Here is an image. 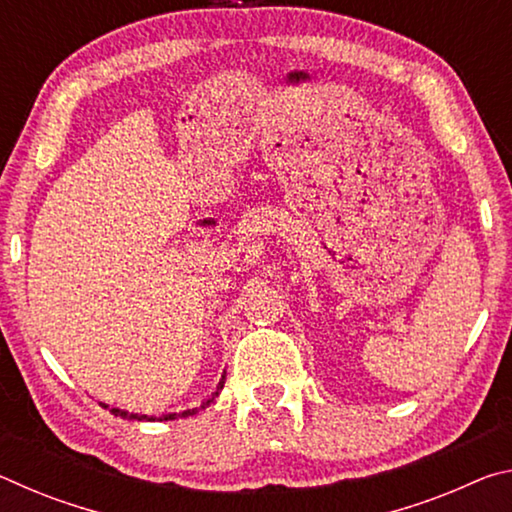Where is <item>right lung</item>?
Wrapping results in <instances>:
<instances>
[{
    "mask_svg": "<svg viewBox=\"0 0 512 512\" xmlns=\"http://www.w3.org/2000/svg\"><path fill=\"white\" fill-rule=\"evenodd\" d=\"M210 402L212 400H207V402H203V406H201V409H205V406H210ZM103 406V409H108V406L106 404H101ZM201 409H198V406H196V409H187V411H183V413H169V415H164V420H176L178 418V415H183V418H187V415H196V411H201ZM112 411V415H121V418H131V420H146V415H137V413H126V411H119V409H110ZM149 420H155L153 418V415H151V418Z\"/></svg>",
    "mask_w": 512,
    "mask_h": 512,
    "instance_id": "obj_1",
    "label": "right lung"
}]
</instances>
